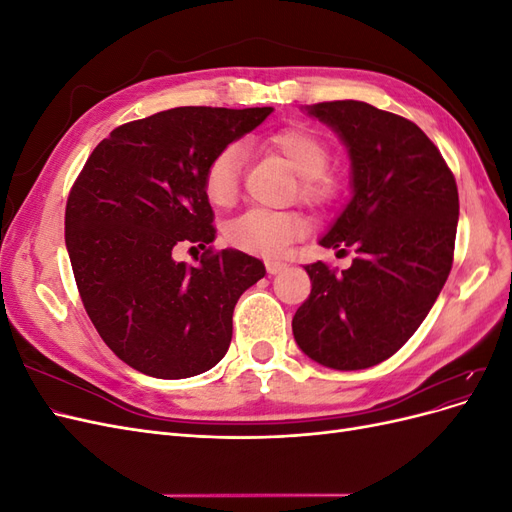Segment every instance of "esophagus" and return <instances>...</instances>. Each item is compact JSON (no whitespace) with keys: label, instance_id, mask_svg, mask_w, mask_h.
Masks as SVG:
<instances>
[{"label":"esophagus","instance_id":"esophagus-1","mask_svg":"<svg viewBox=\"0 0 512 512\" xmlns=\"http://www.w3.org/2000/svg\"><path fill=\"white\" fill-rule=\"evenodd\" d=\"M265 267H267V273L275 275V273H280V271L286 269V262H282V260H267Z\"/></svg>","mask_w":512,"mask_h":512}]
</instances>
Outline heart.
<instances>
[{
    "label": "heart",
    "instance_id": "1",
    "mask_svg": "<svg viewBox=\"0 0 512 512\" xmlns=\"http://www.w3.org/2000/svg\"><path fill=\"white\" fill-rule=\"evenodd\" d=\"M273 151L288 162L299 175L297 192L303 203L312 207H329L339 194V183L329 164L333 160L331 147L324 138L307 128H286L269 138ZM245 164V149L241 143L222 147L209 160L203 177V188L209 203L215 207L235 205L241 192V177ZM307 232L303 215L294 211L250 209L226 226V241L237 250L275 256Z\"/></svg>",
    "mask_w": 512,
    "mask_h": 512
}]
</instances>
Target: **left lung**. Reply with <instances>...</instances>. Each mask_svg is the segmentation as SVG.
<instances>
[{"label": "left lung", "instance_id": "obj_1", "mask_svg": "<svg viewBox=\"0 0 512 512\" xmlns=\"http://www.w3.org/2000/svg\"><path fill=\"white\" fill-rule=\"evenodd\" d=\"M309 115L342 136L354 196L320 245L354 250L350 269L312 262V292L292 318L299 348L331 369L393 356L436 303L453 267L459 194L440 149L414 121L359 100Z\"/></svg>", "mask_w": 512, "mask_h": 512}]
</instances>
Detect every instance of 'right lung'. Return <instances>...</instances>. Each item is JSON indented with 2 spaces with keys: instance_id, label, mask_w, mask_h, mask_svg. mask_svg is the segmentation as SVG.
<instances>
[{
  "instance_id": "right-lung-1",
  "label": "right lung",
  "mask_w": 512,
  "mask_h": 512,
  "mask_svg": "<svg viewBox=\"0 0 512 512\" xmlns=\"http://www.w3.org/2000/svg\"><path fill=\"white\" fill-rule=\"evenodd\" d=\"M271 111L177 106L123 123L76 177L66 205L76 288L104 344L136 371L190 378L226 354L235 305L267 271L245 252L213 250L203 177ZM179 244L205 249L201 265L177 263Z\"/></svg>"
}]
</instances>
